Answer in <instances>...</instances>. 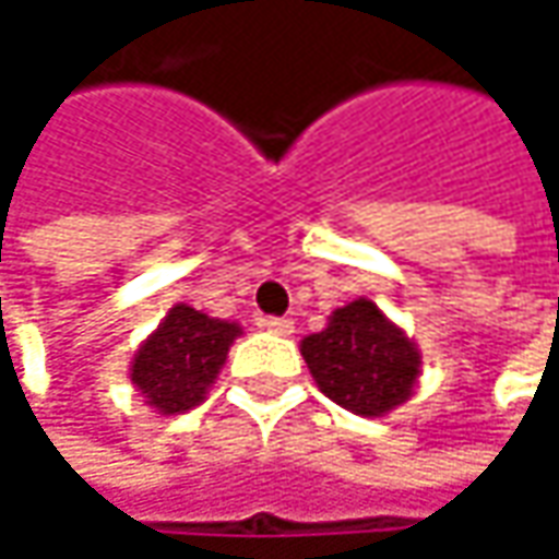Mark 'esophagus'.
<instances>
[{"mask_svg": "<svg viewBox=\"0 0 559 559\" xmlns=\"http://www.w3.org/2000/svg\"><path fill=\"white\" fill-rule=\"evenodd\" d=\"M262 330L278 333V336H290V333H294V323L284 320V317H265V320H262Z\"/></svg>", "mask_w": 559, "mask_h": 559, "instance_id": "34e87169", "label": "esophagus"}]
</instances>
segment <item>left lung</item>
<instances>
[{"label": "left lung", "instance_id": "obj_1", "mask_svg": "<svg viewBox=\"0 0 559 559\" xmlns=\"http://www.w3.org/2000/svg\"><path fill=\"white\" fill-rule=\"evenodd\" d=\"M300 356L317 389L359 417H385L420 379L417 343L369 297L336 307L320 333L300 340Z\"/></svg>", "mask_w": 559, "mask_h": 559}]
</instances>
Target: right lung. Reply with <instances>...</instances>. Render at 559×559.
<instances>
[{
  "label": "right lung",
  "mask_w": 559,
  "mask_h": 559,
  "mask_svg": "<svg viewBox=\"0 0 559 559\" xmlns=\"http://www.w3.org/2000/svg\"><path fill=\"white\" fill-rule=\"evenodd\" d=\"M236 336H242L236 320L174 304L158 330L139 346L129 379L152 411L165 417L187 414L213 389Z\"/></svg>",
  "instance_id": "1"
}]
</instances>
